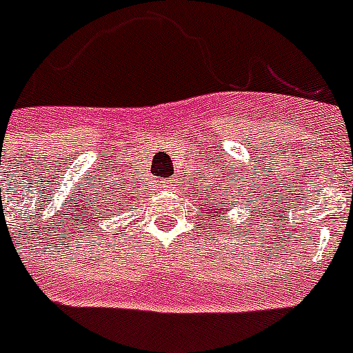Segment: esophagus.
<instances>
[{"mask_svg": "<svg viewBox=\"0 0 353 353\" xmlns=\"http://www.w3.org/2000/svg\"><path fill=\"white\" fill-rule=\"evenodd\" d=\"M176 179H165V181H161V188L163 190H174L176 188Z\"/></svg>", "mask_w": 353, "mask_h": 353, "instance_id": "1", "label": "esophagus"}]
</instances>
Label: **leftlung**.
<instances>
[{"mask_svg":"<svg viewBox=\"0 0 353 353\" xmlns=\"http://www.w3.org/2000/svg\"><path fill=\"white\" fill-rule=\"evenodd\" d=\"M199 176H201V174H199ZM197 194H199V197L203 199L201 210H206L208 219H212V221H214L216 217L217 221H223L225 217H228L226 214L236 208L237 199H243L241 188L226 181H203L201 185H199ZM245 208H248V206H245ZM246 221H248V219H245L243 225H246Z\"/></svg>","mask_w":353,"mask_h":353,"instance_id":"obj_1","label":"left lung"}]
</instances>
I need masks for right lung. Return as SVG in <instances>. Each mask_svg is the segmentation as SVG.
I'll use <instances>...</instances> for the list:
<instances>
[{
	"label": "right lung",
	"mask_w": 353,
	"mask_h": 353,
	"mask_svg": "<svg viewBox=\"0 0 353 353\" xmlns=\"http://www.w3.org/2000/svg\"><path fill=\"white\" fill-rule=\"evenodd\" d=\"M130 201L132 199L128 197L125 181L121 183L119 179H112L110 183H103L101 188L90 196L88 205H90V214H92V217H96V221L101 223L105 217H114L119 212L130 210L128 206H134L130 205Z\"/></svg>",
	"instance_id": "1"
}]
</instances>
